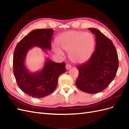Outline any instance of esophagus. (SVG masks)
Listing matches in <instances>:
<instances>
[{
	"mask_svg": "<svg viewBox=\"0 0 129 129\" xmlns=\"http://www.w3.org/2000/svg\"><path fill=\"white\" fill-rule=\"evenodd\" d=\"M66 69L68 70V69H71L72 68V66L70 65V64H67L66 65Z\"/></svg>",
	"mask_w": 129,
	"mask_h": 129,
	"instance_id": "obj_1",
	"label": "esophagus"
}]
</instances>
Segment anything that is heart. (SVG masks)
<instances>
[{"label": "heart", "mask_w": 129, "mask_h": 129, "mask_svg": "<svg viewBox=\"0 0 129 129\" xmlns=\"http://www.w3.org/2000/svg\"><path fill=\"white\" fill-rule=\"evenodd\" d=\"M95 38L90 33L71 30L61 34L57 44L60 48L69 52V56L74 63H82L91 57L95 47ZM54 51L63 56L64 53L57 46H53Z\"/></svg>", "instance_id": "1"}]
</instances>
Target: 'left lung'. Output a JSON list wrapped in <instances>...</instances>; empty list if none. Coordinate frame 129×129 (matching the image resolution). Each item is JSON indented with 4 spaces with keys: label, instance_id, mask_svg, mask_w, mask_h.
<instances>
[{
    "label": "left lung",
    "instance_id": "1",
    "mask_svg": "<svg viewBox=\"0 0 129 129\" xmlns=\"http://www.w3.org/2000/svg\"><path fill=\"white\" fill-rule=\"evenodd\" d=\"M89 30L95 35L96 48L87 62L77 66L79 74L76 84L81 91L96 93L104 90L114 79L118 57L111 40L99 29Z\"/></svg>",
    "mask_w": 129,
    "mask_h": 129
}]
</instances>
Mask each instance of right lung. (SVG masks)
I'll use <instances>...</instances> for the list:
<instances>
[{"label":"right lung","instance_id":"add662e5","mask_svg":"<svg viewBox=\"0 0 129 129\" xmlns=\"http://www.w3.org/2000/svg\"><path fill=\"white\" fill-rule=\"evenodd\" d=\"M54 30L37 29L31 31L18 42L13 60V73L19 87L27 95L42 98L50 94L56 88L58 78L66 72L65 63H56L47 57L39 71L30 72L25 65L29 50L34 47L41 48L45 53L51 49Z\"/></svg>","mask_w":129,"mask_h":129}]
</instances>
